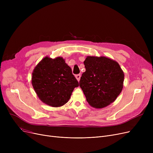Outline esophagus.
<instances>
[{
	"label": "esophagus",
	"instance_id": "esophagus-1",
	"mask_svg": "<svg viewBox=\"0 0 153 153\" xmlns=\"http://www.w3.org/2000/svg\"><path fill=\"white\" fill-rule=\"evenodd\" d=\"M75 77H76V78L77 79V80L78 81H80V79H81V74H77V75H76L75 76Z\"/></svg>",
	"mask_w": 153,
	"mask_h": 153
}]
</instances>
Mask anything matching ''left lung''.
Wrapping results in <instances>:
<instances>
[{"instance_id": "left-lung-1", "label": "left lung", "mask_w": 153, "mask_h": 153, "mask_svg": "<svg viewBox=\"0 0 153 153\" xmlns=\"http://www.w3.org/2000/svg\"><path fill=\"white\" fill-rule=\"evenodd\" d=\"M85 71L79 81L87 102L95 108L113 103L123 87L124 72L115 60L105 56H88L84 61Z\"/></svg>"}]
</instances>
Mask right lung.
<instances>
[{
  "label": "right lung",
  "instance_id": "obj_1",
  "mask_svg": "<svg viewBox=\"0 0 153 153\" xmlns=\"http://www.w3.org/2000/svg\"><path fill=\"white\" fill-rule=\"evenodd\" d=\"M31 84L43 103L53 107H59L69 100L78 81L71 68L62 57L51 58L46 56L34 68Z\"/></svg>",
  "mask_w": 153,
  "mask_h": 153
}]
</instances>
